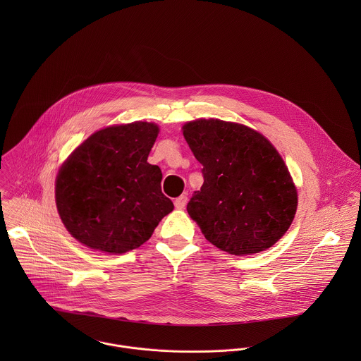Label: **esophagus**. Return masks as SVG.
<instances>
[{
  "mask_svg": "<svg viewBox=\"0 0 361 361\" xmlns=\"http://www.w3.org/2000/svg\"><path fill=\"white\" fill-rule=\"evenodd\" d=\"M186 204H188V196H186V195H182V196H179V197L175 200V207H176L178 209L185 208Z\"/></svg>",
  "mask_w": 361,
  "mask_h": 361,
  "instance_id": "esophagus-1",
  "label": "esophagus"
}]
</instances>
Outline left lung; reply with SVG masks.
Listing matches in <instances>:
<instances>
[{
	"mask_svg": "<svg viewBox=\"0 0 361 361\" xmlns=\"http://www.w3.org/2000/svg\"><path fill=\"white\" fill-rule=\"evenodd\" d=\"M182 130L203 165L204 183L188 212L207 240L235 256L274 246L298 208L296 186L276 149L252 128L212 118L188 122Z\"/></svg>",
	"mask_w": 361,
	"mask_h": 361,
	"instance_id": "obj_1",
	"label": "left lung"
}]
</instances>
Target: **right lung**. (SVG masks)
<instances>
[{
	"label": "right lung",
	"mask_w": 361,
	"mask_h": 361,
	"mask_svg": "<svg viewBox=\"0 0 361 361\" xmlns=\"http://www.w3.org/2000/svg\"><path fill=\"white\" fill-rule=\"evenodd\" d=\"M150 122L104 128L62 164L55 180L58 214L85 246L122 255L147 242L172 209L162 173L147 157L158 136Z\"/></svg>",
	"instance_id": "obj_1"
}]
</instances>
